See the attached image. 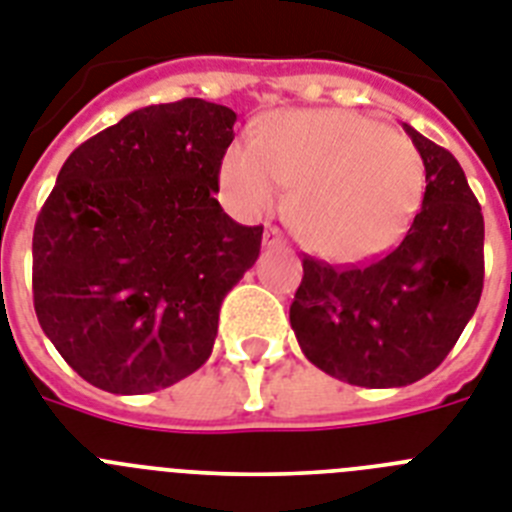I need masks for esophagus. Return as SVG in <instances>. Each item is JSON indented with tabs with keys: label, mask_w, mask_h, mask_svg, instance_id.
Wrapping results in <instances>:
<instances>
[{
	"label": "esophagus",
	"mask_w": 512,
	"mask_h": 512,
	"mask_svg": "<svg viewBox=\"0 0 512 512\" xmlns=\"http://www.w3.org/2000/svg\"><path fill=\"white\" fill-rule=\"evenodd\" d=\"M263 244H265V247H278V244H283L281 231H278V229H265Z\"/></svg>",
	"instance_id": "34e87169"
}]
</instances>
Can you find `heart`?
<instances>
[{"instance_id":"1","label":"heart","mask_w":512,"mask_h":512,"mask_svg":"<svg viewBox=\"0 0 512 512\" xmlns=\"http://www.w3.org/2000/svg\"><path fill=\"white\" fill-rule=\"evenodd\" d=\"M221 184L242 216L276 208L315 255L356 263L395 244L422 205L424 161L409 137L349 109L281 111L257 140H236Z\"/></svg>"}]
</instances>
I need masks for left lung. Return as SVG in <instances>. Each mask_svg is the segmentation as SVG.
<instances>
[{
  "label": "left lung",
  "mask_w": 512,
  "mask_h": 512,
  "mask_svg": "<svg viewBox=\"0 0 512 512\" xmlns=\"http://www.w3.org/2000/svg\"><path fill=\"white\" fill-rule=\"evenodd\" d=\"M403 130L427 174L409 234L362 268L304 257L289 312L309 362L362 388H403L440 367L484 286V216L461 163L411 124Z\"/></svg>",
  "instance_id": "obj_1"
}]
</instances>
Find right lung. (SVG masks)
I'll list each match as a JSON object with an SVG mask.
<instances>
[{
	"label": "right lung",
	"instance_id": "right-lung-1",
	"mask_svg": "<svg viewBox=\"0 0 512 512\" xmlns=\"http://www.w3.org/2000/svg\"><path fill=\"white\" fill-rule=\"evenodd\" d=\"M234 122L203 98L158 103L64 161L33 229V304L90 385L143 395L208 362L221 302L263 242L216 200Z\"/></svg>",
	"mask_w": 512,
	"mask_h": 512
}]
</instances>
